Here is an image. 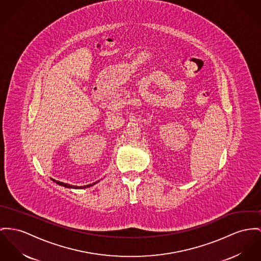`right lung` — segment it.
I'll use <instances>...</instances> for the list:
<instances>
[{
  "mask_svg": "<svg viewBox=\"0 0 261 261\" xmlns=\"http://www.w3.org/2000/svg\"><path fill=\"white\" fill-rule=\"evenodd\" d=\"M53 182L57 183V184H58V185H60V186H64V187H66V188H75V189L88 188V187H90V186H92V185L96 184V183H93V184H89V185H86V186H80V187H78V186H72V185H70V184H66V183H63V182H60V181H56V180H53Z\"/></svg>",
  "mask_w": 261,
  "mask_h": 261,
  "instance_id": "1",
  "label": "right lung"
}]
</instances>
